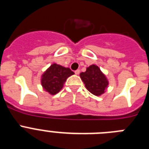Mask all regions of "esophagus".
Wrapping results in <instances>:
<instances>
[{
  "instance_id": "34e87169",
  "label": "esophagus",
  "mask_w": 149,
  "mask_h": 149,
  "mask_svg": "<svg viewBox=\"0 0 149 149\" xmlns=\"http://www.w3.org/2000/svg\"><path fill=\"white\" fill-rule=\"evenodd\" d=\"M74 73H75L76 74H80V70H79V69H77V70L74 71Z\"/></svg>"
}]
</instances>
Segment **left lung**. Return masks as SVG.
<instances>
[{
	"mask_svg": "<svg viewBox=\"0 0 149 149\" xmlns=\"http://www.w3.org/2000/svg\"><path fill=\"white\" fill-rule=\"evenodd\" d=\"M80 77L87 90L96 96L104 93L108 86V80L99 67L95 65L87 67L86 72L80 74Z\"/></svg>",
	"mask_w": 149,
	"mask_h": 149,
	"instance_id": "obj_1",
	"label": "left lung"
}]
</instances>
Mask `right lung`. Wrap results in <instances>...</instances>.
Segmentation results:
<instances>
[{
	"label": "right lung",
	"mask_w": 149,
	"mask_h": 149,
	"mask_svg": "<svg viewBox=\"0 0 149 149\" xmlns=\"http://www.w3.org/2000/svg\"><path fill=\"white\" fill-rule=\"evenodd\" d=\"M74 74L69 68L54 63L42 74L41 84L46 92L55 95L61 90L66 79Z\"/></svg>",
	"instance_id": "obj_1"
}]
</instances>
